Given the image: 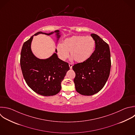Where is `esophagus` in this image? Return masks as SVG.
Returning a JSON list of instances; mask_svg holds the SVG:
<instances>
[{
    "label": "esophagus",
    "mask_w": 135,
    "mask_h": 135,
    "mask_svg": "<svg viewBox=\"0 0 135 135\" xmlns=\"http://www.w3.org/2000/svg\"><path fill=\"white\" fill-rule=\"evenodd\" d=\"M69 66H70V69H72V64L71 63H69Z\"/></svg>",
    "instance_id": "34e87169"
}]
</instances>
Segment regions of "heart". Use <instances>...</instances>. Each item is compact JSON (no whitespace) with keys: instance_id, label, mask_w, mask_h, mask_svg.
Instances as JSON below:
<instances>
[{"instance_id":"heart-1","label":"heart","mask_w":135,"mask_h":135,"mask_svg":"<svg viewBox=\"0 0 135 135\" xmlns=\"http://www.w3.org/2000/svg\"><path fill=\"white\" fill-rule=\"evenodd\" d=\"M95 41L91 36H73L66 38L61 44L56 47L59 58L65 60L69 56V52L72 59L77 63L87 61L92 55L95 48Z\"/></svg>"}]
</instances>
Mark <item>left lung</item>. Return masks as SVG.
Listing matches in <instances>:
<instances>
[{"instance_id": "left-lung-1", "label": "left lung", "mask_w": 135, "mask_h": 135, "mask_svg": "<svg viewBox=\"0 0 135 135\" xmlns=\"http://www.w3.org/2000/svg\"><path fill=\"white\" fill-rule=\"evenodd\" d=\"M91 36L95 43L92 55L84 62L72 66L75 73V90L84 95H93L103 88L109 76L111 68L108 44L97 34H91Z\"/></svg>"}]
</instances>
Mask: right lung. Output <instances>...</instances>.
I'll use <instances>...</instances> for the list:
<instances>
[{
    "label": "right lung",
    "mask_w": 135,
    "mask_h": 135,
    "mask_svg": "<svg viewBox=\"0 0 135 135\" xmlns=\"http://www.w3.org/2000/svg\"><path fill=\"white\" fill-rule=\"evenodd\" d=\"M54 33L57 43L61 36L59 30L49 33L38 32L34 35ZM33 37L24 43L21 51L20 63L24 78L28 86L37 94L43 96L55 95L60 91L61 82L70 70L69 64L58 57L56 49L55 53L47 59L37 57L31 49Z\"/></svg>",
    "instance_id": "add662e5"
}]
</instances>
